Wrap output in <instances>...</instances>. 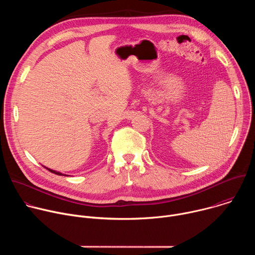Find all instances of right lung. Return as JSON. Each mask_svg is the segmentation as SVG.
Returning <instances> with one entry per match:
<instances>
[{
	"label": "right lung",
	"instance_id": "obj_1",
	"mask_svg": "<svg viewBox=\"0 0 255 255\" xmlns=\"http://www.w3.org/2000/svg\"><path fill=\"white\" fill-rule=\"evenodd\" d=\"M45 167V166H44ZM46 169H48L50 172H52V173H55V174H57V175H63V173H61V172H59V171H56V170H53V169H50V168H48V167H45ZM66 175V174H65Z\"/></svg>",
	"mask_w": 255,
	"mask_h": 255
}]
</instances>
